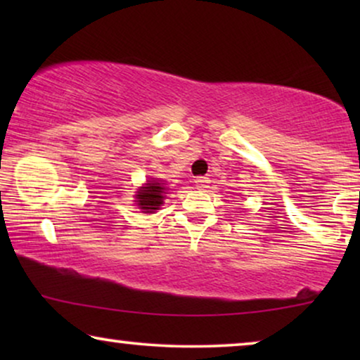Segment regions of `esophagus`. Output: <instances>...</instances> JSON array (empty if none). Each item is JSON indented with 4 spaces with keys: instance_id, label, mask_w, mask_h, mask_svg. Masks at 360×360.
Here are the masks:
<instances>
[{
    "instance_id": "esophagus-1",
    "label": "esophagus",
    "mask_w": 360,
    "mask_h": 360,
    "mask_svg": "<svg viewBox=\"0 0 360 360\" xmlns=\"http://www.w3.org/2000/svg\"><path fill=\"white\" fill-rule=\"evenodd\" d=\"M195 184H196V186H198L200 190H205V188H208L210 180H208V179H205V176H198V179L195 180Z\"/></svg>"
}]
</instances>
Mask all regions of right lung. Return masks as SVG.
<instances>
[{
  "label": "right lung",
  "instance_id": "add662e5",
  "mask_svg": "<svg viewBox=\"0 0 360 360\" xmlns=\"http://www.w3.org/2000/svg\"><path fill=\"white\" fill-rule=\"evenodd\" d=\"M164 184H160L159 180H149L146 186L137 191V206L144 211V213H154L155 210H159V206L164 203V193H165Z\"/></svg>",
  "mask_w": 360,
  "mask_h": 360
}]
</instances>
